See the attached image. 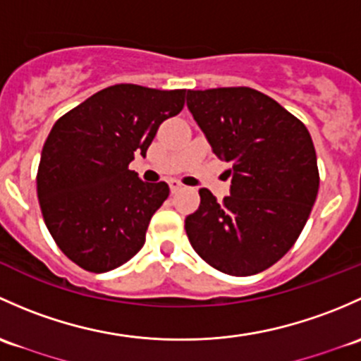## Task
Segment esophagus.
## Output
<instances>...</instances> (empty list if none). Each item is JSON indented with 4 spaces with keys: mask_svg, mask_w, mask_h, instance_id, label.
Wrapping results in <instances>:
<instances>
[{
    "mask_svg": "<svg viewBox=\"0 0 361 361\" xmlns=\"http://www.w3.org/2000/svg\"><path fill=\"white\" fill-rule=\"evenodd\" d=\"M169 185H170V191H172V192H177V191H179V189H182V184H180L179 180H176V179L169 180Z\"/></svg>",
    "mask_w": 361,
    "mask_h": 361,
    "instance_id": "obj_1",
    "label": "esophagus"
}]
</instances>
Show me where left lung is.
I'll list each match as a JSON object with an SVG mask.
<instances>
[{
  "label": "left lung",
  "mask_w": 361,
  "mask_h": 361,
  "mask_svg": "<svg viewBox=\"0 0 361 361\" xmlns=\"http://www.w3.org/2000/svg\"><path fill=\"white\" fill-rule=\"evenodd\" d=\"M192 114L217 158L231 163L229 196L185 217L196 254L215 269L250 276L280 261L302 231L318 195L313 140L302 121L248 87L188 90Z\"/></svg>",
  "instance_id": "left-lung-1"
}]
</instances>
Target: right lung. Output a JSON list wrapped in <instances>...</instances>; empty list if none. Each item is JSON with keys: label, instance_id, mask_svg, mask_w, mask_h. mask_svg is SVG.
<instances>
[{"label": "right lung", "instance_id": "obj_1", "mask_svg": "<svg viewBox=\"0 0 361 361\" xmlns=\"http://www.w3.org/2000/svg\"><path fill=\"white\" fill-rule=\"evenodd\" d=\"M185 90L114 85L57 120L39 159L38 200L48 231L83 269L106 273L133 257L169 184L128 170L146 158L158 126L184 107Z\"/></svg>", "mask_w": 361, "mask_h": 361}]
</instances>
